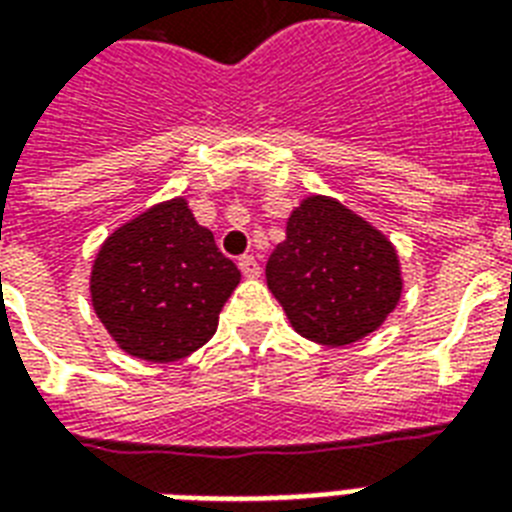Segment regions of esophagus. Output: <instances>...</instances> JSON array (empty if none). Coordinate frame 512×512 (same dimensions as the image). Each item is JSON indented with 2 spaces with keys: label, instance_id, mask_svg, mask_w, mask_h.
<instances>
[{
  "label": "esophagus",
  "instance_id": "esophagus-1",
  "mask_svg": "<svg viewBox=\"0 0 512 512\" xmlns=\"http://www.w3.org/2000/svg\"><path fill=\"white\" fill-rule=\"evenodd\" d=\"M239 268H241V273L247 276V279H257V276H260V263H257V260L252 255L241 257Z\"/></svg>",
  "mask_w": 512,
  "mask_h": 512
}]
</instances>
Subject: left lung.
I'll list each match as a JSON object with an SVG mask.
<instances>
[{
    "instance_id": "1",
    "label": "left lung",
    "mask_w": 512,
    "mask_h": 512,
    "mask_svg": "<svg viewBox=\"0 0 512 512\" xmlns=\"http://www.w3.org/2000/svg\"><path fill=\"white\" fill-rule=\"evenodd\" d=\"M265 279L297 335L340 348L382 327L401 300L396 247L332 196H305L287 220Z\"/></svg>"
}]
</instances>
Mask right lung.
Masks as SVG:
<instances>
[{
    "instance_id": "right-lung-1",
    "label": "right lung",
    "mask_w": 512,
    "mask_h": 512,
    "mask_svg": "<svg viewBox=\"0 0 512 512\" xmlns=\"http://www.w3.org/2000/svg\"><path fill=\"white\" fill-rule=\"evenodd\" d=\"M241 273L196 223L183 196L116 228L92 263L100 324L124 353L154 364L191 356L215 335Z\"/></svg>"
}]
</instances>
